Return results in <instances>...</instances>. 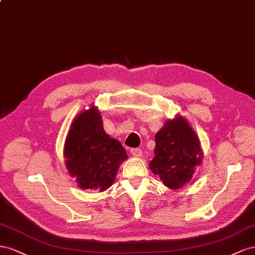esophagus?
Here are the masks:
<instances>
[{
  "instance_id": "obj_1",
  "label": "esophagus",
  "mask_w": 255,
  "mask_h": 255,
  "mask_svg": "<svg viewBox=\"0 0 255 255\" xmlns=\"http://www.w3.org/2000/svg\"><path fill=\"white\" fill-rule=\"evenodd\" d=\"M130 152H131V155L133 157H136V158H139V157L142 156V150L140 148H131V149H130Z\"/></svg>"
}]
</instances>
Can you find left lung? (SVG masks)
Masks as SVG:
<instances>
[{"mask_svg": "<svg viewBox=\"0 0 255 255\" xmlns=\"http://www.w3.org/2000/svg\"><path fill=\"white\" fill-rule=\"evenodd\" d=\"M155 141V157L149 162V170L172 190L193 183L203 151L199 136L188 121L181 115L165 121Z\"/></svg>", "mask_w": 255, "mask_h": 255, "instance_id": "8db88e82", "label": "left lung"}]
</instances>
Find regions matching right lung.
Returning <instances> with one entry per match:
<instances>
[{"instance_id":"add662e5","label":"right lung","mask_w":255,"mask_h":255,"mask_svg":"<svg viewBox=\"0 0 255 255\" xmlns=\"http://www.w3.org/2000/svg\"><path fill=\"white\" fill-rule=\"evenodd\" d=\"M65 165L82 189L106 191L128 158L120 141L107 134L95 106L79 113L71 123L64 144Z\"/></svg>"}]
</instances>
